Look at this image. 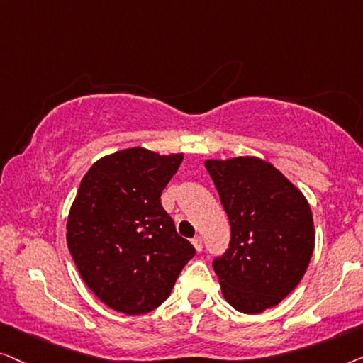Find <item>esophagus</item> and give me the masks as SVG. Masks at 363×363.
Instances as JSON below:
<instances>
[{
    "mask_svg": "<svg viewBox=\"0 0 363 363\" xmlns=\"http://www.w3.org/2000/svg\"><path fill=\"white\" fill-rule=\"evenodd\" d=\"M192 245H194V248L197 250V252H202L203 245H202V238L201 237H194L192 238Z\"/></svg>",
    "mask_w": 363,
    "mask_h": 363,
    "instance_id": "1",
    "label": "esophagus"
}]
</instances>
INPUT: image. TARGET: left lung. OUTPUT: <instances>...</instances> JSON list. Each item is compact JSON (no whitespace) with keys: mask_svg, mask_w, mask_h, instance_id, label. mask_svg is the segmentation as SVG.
I'll list each match as a JSON object with an SVG mask.
<instances>
[{"mask_svg":"<svg viewBox=\"0 0 363 363\" xmlns=\"http://www.w3.org/2000/svg\"><path fill=\"white\" fill-rule=\"evenodd\" d=\"M230 222V243L213 259L223 298L240 313L281 303L303 279L314 250L306 197L258 157L206 161Z\"/></svg>","mask_w":363,"mask_h":363,"instance_id":"8db88e82","label":"left lung"}]
</instances>
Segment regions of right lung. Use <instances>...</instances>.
<instances>
[{
	"mask_svg": "<svg viewBox=\"0 0 363 363\" xmlns=\"http://www.w3.org/2000/svg\"><path fill=\"white\" fill-rule=\"evenodd\" d=\"M182 157L130 147L101 157L80 182L67 220L70 255L85 284L118 313L164 303L196 255L161 206Z\"/></svg>",
	"mask_w": 363,
	"mask_h": 363,
	"instance_id": "1",
	"label": "right lung"
}]
</instances>
